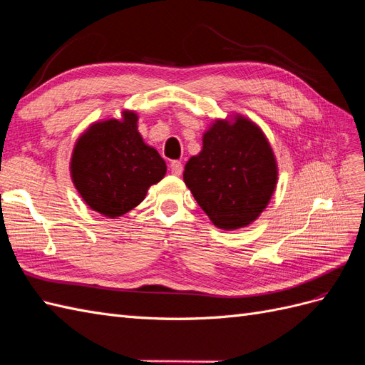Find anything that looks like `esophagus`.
<instances>
[{
  "label": "esophagus",
  "mask_w": 365,
  "mask_h": 365,
  "mask_svg": "<svg viewBox=\"0 0 365 365\" xmlns=\"http://www.w3.org/2000/svg\"><path fill=\"white\" fill-rule=\"evenodd\" d=\"M170 168H171V173H173L174 175H180L182 171H183V165H182V162H179V160L171 162Z\"/></svg>",
  "instance_id": "esophagus-1"
}]
</instances>
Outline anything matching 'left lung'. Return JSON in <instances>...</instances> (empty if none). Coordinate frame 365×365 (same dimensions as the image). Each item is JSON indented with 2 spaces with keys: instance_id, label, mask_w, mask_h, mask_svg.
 <instances>
[{
  "instance_id": "obj_1",
  "label": "left lung",
  "mask_w": 365,
  "mask_h": 365,
  "mask_svg": "<svg viewBox=\"0 0 365 365\" xmlns=\"http://www.w3.org/2000/svg\"><path fill=\"white\" fill-rule=\"evenodd\" d=\"M183 180L214 225L237 230L267 208L277 165L260 128L236 115L216 120L203 134L202 151L185 165Z\"/></svg>"
}]
</instances>
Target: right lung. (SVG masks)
<instances>
[{
	"label": "right lung",
	"mask_w": 365,
	"mask_h": 365,
	"mask_svg": "<svg viewBox=\"0 0 365 365\" xmlns=\"http://www.w3.org/2000/svg\"><path fill=\"white\" fill-rule=\"evenodd\" d=\"M137 114L93 123L73 148L71 175L89 207L106 217H120L145 199L160 182L166 163L137 130Z\"/></svg>",
	"instance_id": "obj_1"
}]
</instances>
